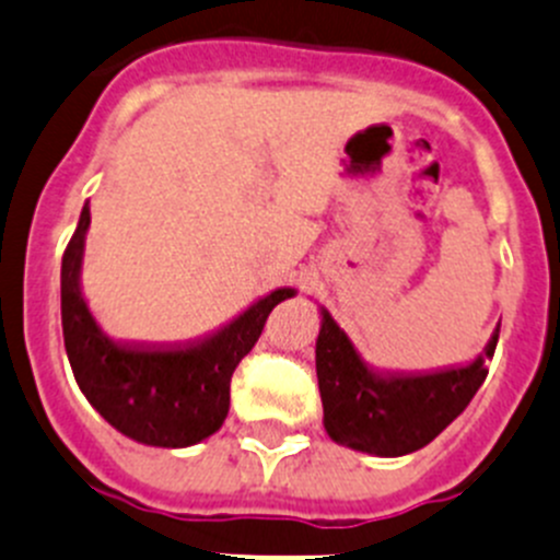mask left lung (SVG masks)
I'll return each instance as SVG.
<instances>
[{
    "instance_id": "obj_1",
    "label": "left lung",
    "mask_w": 560,
    "mask_h": 560,
    "mask_svg": "<svg viewBox=\"0 0 560 560\" xmlns=\"http://www.w3.org/2000/svg\"><path fill=\"white\" fill-rule=\"evenodd\" d=\"M316 374L329 440L371 456H407L454 423L487 380L498 332L487 349L459 369L434 374H393L363 360L327 307L318 305Z\"/></svg>"
}]
</instances>
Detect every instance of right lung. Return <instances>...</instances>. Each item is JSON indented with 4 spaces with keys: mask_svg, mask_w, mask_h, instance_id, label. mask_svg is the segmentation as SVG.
Masks as SVG:
<instances>
[{
    "mask_svg": "<svg viewBox=\"0 0 560 560\" xmlns=\"http://www.w3.org/2000/svg\"><path fill=\"white\" fill-rule=\"evenodd\" d=\"M90 206L62 255L60 300L68 363L90 407L120 434L153 448H189L220 431L231 409V376L260 338L271 307L296 296H260L209 338L184 346H129L112 340L82 294Z\"/></svg>",
    "mask_w": 560,
    "mask_h": 560,
    "instance_id": "1",
    "label": "right lung"
}]
</instances>
